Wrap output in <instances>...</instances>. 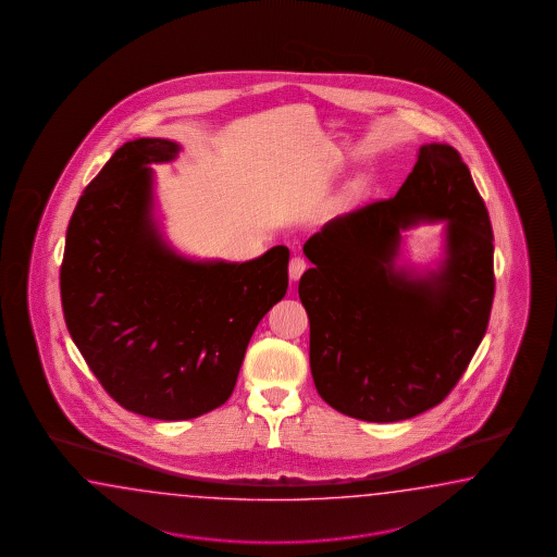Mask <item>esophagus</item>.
<instances>
[{"mask_svg": "<svg viewBox=\"0 0 557 557\" xmlns=\"http://www.w3.org/2000/svg\"><path fill=\"white\" fill-rule=\"evenodd\" d=\"M306 270H308V261L304 260V258H292V261H289V277H292V282H297Z\"/></svg>", "mask_w": 557, "mask_h": 557, "instance_id": "1", "label": "esophagus"}]
</instances>
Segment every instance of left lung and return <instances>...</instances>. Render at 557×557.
I'll use <instances>...</instances> for the list:
<instances>
[{
  "label": "left lung",
  "instance_id": "8db88e82",
  "mask_svg": "<svg viewBox=\"0 0 557 557\" xmlns=\"http://www.w3.org/2000/svg\"><path fill=\"white\" fill-rule=\"evenodd\" d=\"M440 221L436 265L397 267L400 234ZM304 253L313 268L297 292L323 401L375 423L442 404L482 344L495 289L490 213L458 151L421 146L394 198L330 220Z\"/></svg>",
  "mask_w": 557,
  "mask_h": 557
}]
</instances>
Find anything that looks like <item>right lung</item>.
I'll use <instances>...</instances> for the list:
<instances>
[{
	"label": "right lung",
	"instance_id": "obj_1",
	"mask_svg": "<svg viewBox=\"0 0 557 557\" xmlns=\"http://www.w3.org/2000/svg\"><path fill=\"white\" fill-rule=\"evenodd\" d=\"M180 144L139 137L89 182L63 251L65 325L89 370L122 406L191 420L234 392L249 339L287 292L289 249L256 260H191L156 220L151 163Z\"/></svg>",
	"mask_w": 557,
	"mask_h": 557
}]
</instances>
